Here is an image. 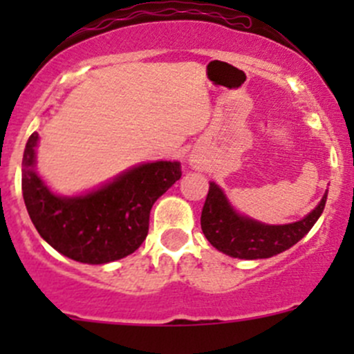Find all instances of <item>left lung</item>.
I'll return each mask as SVG.
<instances>
[{
	"label": "left lung",
	"instance_id": "1",
	"mask_svg": "<svg viewBox=\"0 0 354 354\" xmlns=\"http://www.w3.org/2000/svg\"><path fill=\"white\" fill-rule=\"evenodd\" d=\"M327 194L305 217L284 226H267L238 216L216 183H210L202 209V231L210 245L234 259H269L298 243L313 227L326 207Z\"/></svg>",
	"mask_w": 354,
	"mask_h": 354
}]
</instances>
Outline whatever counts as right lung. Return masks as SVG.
<instances>
[{
	"instance_id": "add662e5",
	"label": "right lung",
	"mask_w": 354,
	"mask_h": 354,
	"mask_svg": "<svg viewBox=\"0 0 354 354\" xmlns=\"http://www.w3.org/2000/svg\"><path fill=\"white\" fill-rule=\"evenodd\" d=\"M39 133L24 152L22 192L28 216L42 238L59 253L84 263H108L144 243L154 202L181 178L180 162L142 164L85 197L62 198L34 171Z\"/></svg>"
}]
</instances>
